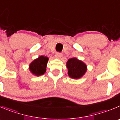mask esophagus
<instances>
[{
	"label": "esophagus",
	"mask_w": 120,
	"mask_h": 120,
	"mask_svg": "<svg viewBox=\"0 0 120 120\" xmlns=\"http://www.w3.org/2000/svg\"><path fill=\"white\" fill-rule=\"evenodd\" d=\"M61 56H62V53H58V52H57L55 54V58H57V59H60V58H61Z\"/></svg>",
	"instance_id": "1"
}]
</instances>
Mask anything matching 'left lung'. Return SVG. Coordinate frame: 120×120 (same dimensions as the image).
I'll return each instance as SVG.
<instances>
[{
    "instance_id": "obj_1",
    "label": "left lung",
    "mask_w": 120,
    "mask_h": 120,
    "mask_svg": "<svg viewBox=\"0 0 120 120\" xmlns=\"http://www.w3.org/2000/svg\"><path fill=\"white\" fill-rule=\"evenodd\" d=\"M68 75L71 78L78 79L82 78L87 71V66L77 58H70L67 62Z\"/></svg>"
}]
</instances>
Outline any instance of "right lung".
Instances as JSON below:
<instances>
[{
	"mask_svg": "<svg viewBox=\"0 0 120 120\" xmlns=\"http://www.w3.org/2000/svg\"><path fill=\"white\" fill-rule=\"evenodd\" d=\"M49 58L47 56H40L29 64V69L30 72L35 76L44 75L46 71V67Z\"/></svg>",
	"mask_w": 120,
	"mask_h": 120,
	"instance_id": "right-lung-1",
	"label": "right lung"
}]
</instances>
